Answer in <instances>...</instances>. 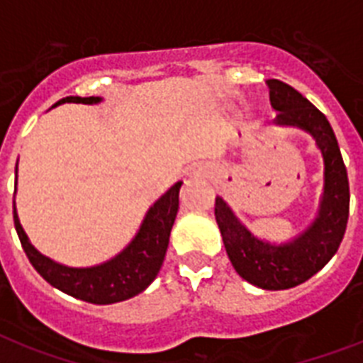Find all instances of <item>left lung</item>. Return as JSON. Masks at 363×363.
Returning <instances> with one entry per match:
<instances>
[{
	"mask_svg": "<svg viewBox=\"0 0 363 363\" xmlns=\"http://www.w3.org/2000/svg\"><path fill=\"white\" fill-rule=\"evenodd\" d=\"M267 86L277 123L308 130L321 149L325 191L318 218L294 242L273 245L255 238L221 197H216L214 214L236 273L262 290H288L315 275L336 255L347 228L351 194L342 151L325 114L279 79H269Z\"/></svg>",
	"mask_w": 363,
	"mask_h": 363,
	"instance_id": "left-lung-1",
	"label": "left lung"
}]
</instances>
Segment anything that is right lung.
<instances>
[{
	"label": "right lung",
	"mask_w": 363,
	"mask_h": 363,
	"mask_svg": "<svg viewBox=\"0 0 363 363\" xmlns=\"http://www.w3.org/2000/svg\"><path fill=\"white\" fill-rule=\"evenodd\" d=\"M99 97L69 96L60 99V103H99ZM182 182L173 184L160 199L149 208L144 223L140 227L136 238L129 247L112 260L94 267H68L50 260L33 247L20 225L16 208H14V227L21 247L40 277L51 286L75 299L86 301L92 304H112L130 299L142 294L162 267L166 257L169 233L175 223L179 210V190Z\"/></svg>",
	"instance_id": "right-lung-1"
}]
</instances>
